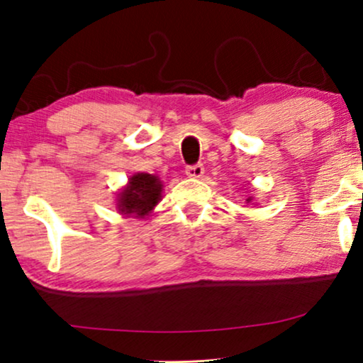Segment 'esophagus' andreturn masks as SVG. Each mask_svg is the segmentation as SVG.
<instances>
[{"label":"esophagus","mask_w":363,"mask_h":363,"mask_svg":"<svg viewBox=\"0 0 363 363\" xmlns=\"http://www.w3.org/2000/svg\"><path fill=\"white\" fill-rule=\"evenodd\" d=\"M185 173H186V177H190V178H201L203 173H205V167H203L201 163H196V165L186 167Z\"/></svg>","instance_id":"obj_1"}]
</instances>
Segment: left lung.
Returning <instances> with one entry per match:
<instances>
[{"mask_svg":"<svg viewBox=\"0 0 363 363\" xmlns=\"http://www.w3.org/2000/svg\"><path fill=\"white\" fill-rule=\"evenodd\" d=\"M251 201H252V198L250 196V198H247V200H246V203H251Z\"/></svg>","mask_w":363,"mask_h":363,"instance_id":"8db88e82","label":"left lung"}]
</instances>
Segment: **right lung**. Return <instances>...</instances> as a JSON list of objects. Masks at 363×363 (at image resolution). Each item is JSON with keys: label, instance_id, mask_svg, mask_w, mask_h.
Here are the masks:
<instances>
[{"label": "right lung", "instance_id": "1", "mask_svg": "<svg viewBox=\"0 0 363 363\" xmlns=\"http://www.w3.org/2000/svg\"><path fill=\"white\" fill-rule=\"evenodd\" d=\"M163 183L157 175L135 173L117 193L116 208L123 216L145 218L162 200Z\"/></svg>", "mask_w": 363, "mask_h": 363}]
</instances>
